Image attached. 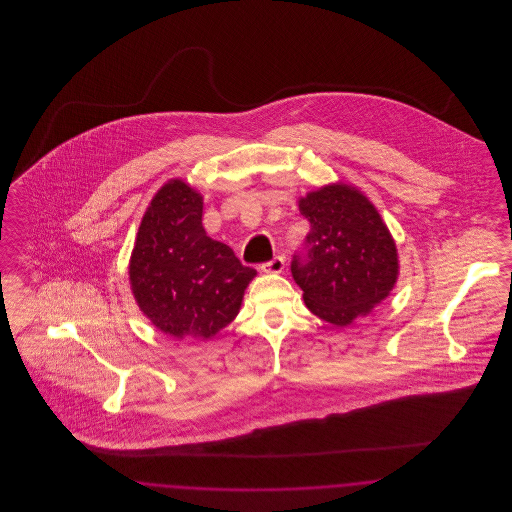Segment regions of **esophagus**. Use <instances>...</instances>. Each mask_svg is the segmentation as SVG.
<instances>
[{"label": "esophagus", "mask_w": 512, "mask_h": 512, "mask_svg": "<svg viewBox=\"0 0 512 512\" xmlns=\"http://www.w3.org/2000/svg\"><path fill=\"white\" fill-rule=\"evenodd\" d=\"M261 270L267 272V274H280L284 270V257H274L272 261L263 263Z\"/></svg>", "instance_id": "34e87169"}]
</instances>
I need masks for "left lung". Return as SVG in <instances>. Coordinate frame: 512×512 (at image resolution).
I'll list each match as a JSON object with an SVG mask.
<instances>
[{
    "instance_id": "left-lung-1",
    "label": "left lung",
    "mask_w": 512,
    "mask_h": 512,
    "mask_svg": "<svg viewBox=\"0 0 512 512\" xmlns=\"http://www.w3.org/2000/svg\"><path fill=\"white\" fill-rule=\"evenodd\" d=\"M299 213L311 232L293 255L292 274L307 309L334 326L370 315L399 274L397 247L376 207L338 182L301 197Z\"/></svg>"
}]
</instances>
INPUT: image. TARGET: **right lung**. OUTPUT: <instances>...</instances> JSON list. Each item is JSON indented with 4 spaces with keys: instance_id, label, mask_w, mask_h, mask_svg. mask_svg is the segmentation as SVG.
I'll use <instances>...</instances> for the list:
<instances>
[{
    "instance_id": "obj_1",
    "label": "right lung",
    "mask_w": 512,
    "mask_h": 512,
    "mask_svg": "<svg viewBox=\"0 0 512 512\" xmlns=\"http://www.w3.org/2000/svg\"><path fill=\"white\" fill-rule=\"evenodd\" d=\"M201 217V194L169 180L147 207L128 265L140 311L176 340H209L228 326L257 274L207 236Z\"/></svg>"
}]
</instances>
